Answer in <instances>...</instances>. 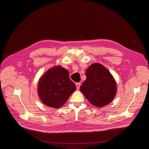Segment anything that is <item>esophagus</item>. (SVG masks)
Returning <instances> with one entry per match:
<instances>
[{
  "label": "esophagus",
  "instance_id": "obj_1",
  "mask_svg": "<svg viewBox=\"0 0 149 149\" xmlns=\"http://www.w3.org/2000/svg\"><path fill=\"white\" fill-rule=\"evenodd\" d=\"M80 86H81V84L80 83H77L76 84V87H77V90H78L80 88Z\"/></svg>",
  "mask_w": 149,
  "mask_h": 149
}]
</instances>
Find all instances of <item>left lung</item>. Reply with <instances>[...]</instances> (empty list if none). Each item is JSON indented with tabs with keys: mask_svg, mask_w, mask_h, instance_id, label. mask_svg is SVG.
<instances>
[{
	"mask_svg": "<svg viewBox=\"0 0 149 149\" xmlns=\"http://www.w3.org/2000/svg\"><path fill=\"white\" fill-rule=\"evenodd\" d=\"M87 79L80 91L93 105L102 107L110 104L117 93V84L110 72L100 63H94L86 70Z\"/></svg>",
	"mask_w": 149,
	"mask_h": 149,
	"instance_id": "8db88e82",
	"label": "left lung"
}]
</instances>
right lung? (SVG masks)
<instances>
[{
	"mask_svg": "<svg viewBox=\"0 0 149 149\" xmlns=\"http://www.w3.org/2000/svg\"><path fill=\"white\" fill-rule=\"evenodd\" d=\"M69 71L61 66L49 69L38 81V96L45 105L58 109L75 91V84L70 79Z\"/></svg>",
	"mask_w": 149,
	"mask_h": 149,
	"instance_id": "add662e5",
	"label": "right lung"
}]
</instances>
